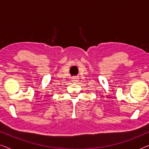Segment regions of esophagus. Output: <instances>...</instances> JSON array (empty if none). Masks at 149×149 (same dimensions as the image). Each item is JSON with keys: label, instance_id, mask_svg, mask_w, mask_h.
<instances>
[{"label": "esophagus", "instance_id": "esophagus-1", "mask_svg": "<svg viewBox=\"0 0 149 149\" xmlns=\"http://www.w3.org/2000/svg\"><path fill=\"white\" fill-rule=\"evenodd\" d=\"M72 81V82H77V81H79V79H78V77H72V80H71Z\"/></svg>", "mask_w": 149, "mask_h": 149}]
</instances>
